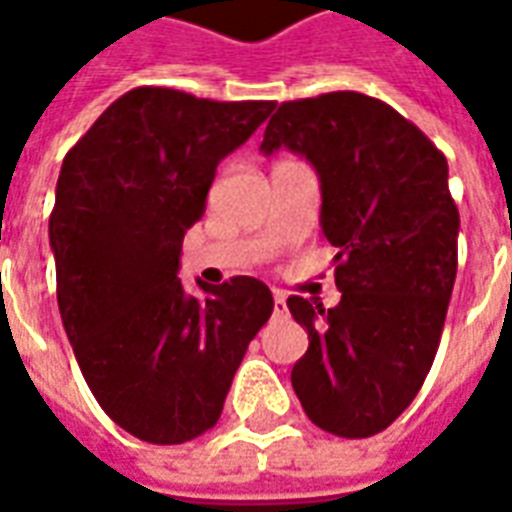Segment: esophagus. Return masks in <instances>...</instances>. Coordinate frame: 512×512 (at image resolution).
<instances>
[{
	"mask_svg": "<svg viewBox=\"0 0 512 512\" xmlns=\"http://www.w3.org/2000/svg\"><path fill=\"white\" fill-rule=\"evenodd\" d=\"M288 312V304H285V296L274 290V315H285Z\"/></svg>",
	"mask_w": 512,
	"mask_h": 512,
	"instance_id": "34e87169",
	"label": "esophagus"
}]
</instances>
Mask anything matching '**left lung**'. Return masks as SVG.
I'll use <instances>...</instances> for the list:
<instances>
[{"label": "left lung", "instance_id": "obj_1", "mask_svg": "<svg viewBox=\"0 0 512 512\" xmlns=\"http://www.w3.org/2000/svg\"><path fill=\"white\" fill-rule=\"evenodd\" d=\"M279 147L321 178L343 293L332 310L288 299L310 334L290 381L318 428L367 439L411 406L439 348L461 227L447 158L392 106L351 90L279 104L260 150Z\"/></svg>", "mask_w": 512, "mask_h": 512}]
</instances>
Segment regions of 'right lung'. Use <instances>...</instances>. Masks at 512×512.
Instances as JSON below:
<instances>
[{
    "mask_svg": "<svg viewBox=\"0 0 512 512\" xmlns=\"http://www.w3.org/2000/svg\"><path fill=\"white\" fill-rule=\"evenodd\" d=\"M274 106L136 87L62 161L49 219L62 326L95 400L136 439L183 444L213 428L271 318L260 279L197 282V299L178 268L219 161Z\"/></svg>",
    "mask_w": 512,
    "mask_h": 512,
    "instance_id": "right-lung-1",
    "label": "right lung"
}]
</instances>
